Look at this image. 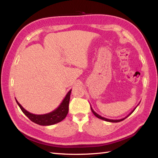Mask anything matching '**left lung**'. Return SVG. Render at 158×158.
Masks as SVG:
<instances>
[{
  "mask_svg": "<svg viewBox=\"0 0 158 158\" xmlns=\"http://www.w3.org/2000/svg\"><path fill=\"white\" fill-rule=\"evenodd\" d=\"M140 103V102H139ZM137 105V106H138ZM137 106L135 107V109H134L132 110V112H131L129 115H127L126 117H124V118H123V119H106V118H105V117H102V116H100V115H98V113H96L94 110H93V109L92 108V106H90V107H91V110H92V113H94V115L96 117H98V118H99V119H102V120H105V121H106V122H113V123H116V122H122V121H123V120H124L126 118H127V117H128L129 115H130L131 114H132L134 111H135V110L136 109V108L137 107Z\"/></svg>",
  "mask_w": 158,
  "mask_h": 158,
  "instance_id": "left-lung-1",
  "label": "left lung"
}]
</instances>
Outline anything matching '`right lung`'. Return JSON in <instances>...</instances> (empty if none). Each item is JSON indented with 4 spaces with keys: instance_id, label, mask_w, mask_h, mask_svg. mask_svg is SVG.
<instances>
[{
    "instance_id": "right-lung-1",
    "label": "right lung",
    "mask_w": 158,
    "mask_h": 158,
    "mask_svg": "<svg viewBox=\"0 0 158 158\" xmlns=\"http://www.w3.org/2000/svg\"><path fill=\"white\" fill-rule=\"evenodd\" d=\"M70 92H71V89L67 93L65 98H64L62 103L60 104L58 108L53 111L44 114V115H35V114H32L27 111L25 109L23 108V106L18 102V100L16 99L15 100L19 108L22 110V112L32 122L41 126H51L61 122L66 117L69 112Z\"/></svg>"
}]
</instances>
